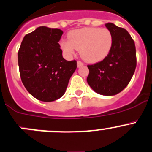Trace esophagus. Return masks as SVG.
Returning a JSON list of instances; mask_svg holds the SVG:
<instances>
[{
    "instance_id": "1",
    "label": "esophagus",
    "mask_w": 152,
    "mask_h": 152,
    "mask_svg": "<svg viewBox=\"0 0 152 152\" xmlns=\"http://www.w3.org/2000/svg\"><path fill=\"white\" fill-rule=\"evenodd\" d=\"M83 62H82V61H77V67H82V65H83Z\"/></svg>"
}]
</instances>
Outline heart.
Returning a JSON list of instances; mask_svg holds the SVG:
<instances>
[{"mask_svg": "<svg viewBox=\"0 0 152 152\" xmlns=\"http://www.w3.org/2000/svg\"><path fill=\"white\" fill-rule=\"evenodd\" d=\"M68 41H62L61 49L67 55H72L75 49L80 51L85 61L96 63L108 56L113 44L112 32L107 28L85 27L68 32Z\"/></svg>", "mask_w": 152, "mask_h": 152, "instance_id": "heart-1", "label": "heart"}]
</instances>
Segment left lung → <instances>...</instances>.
Masks as SVG:
<instances>
[{
	"instance_id": "8db88e82",
	"label": "left lung",
	"mask_w": 152,
	"mask_h": 152,
	"mask_svg": "<svg viewBox=\"0 0 152 152\" xmlns=\"http://www.w3.org/2000/svg\"><path fill=\"white\" fill-rule=\"evenodd\" d=\"M105 26L112 32L111 51L102 61L88 65L87 81L96 93L113 96L121 92L133 76L137 66L136 48L130 34L124 28L112 23Z\"/></svg>"
}]
</instances>
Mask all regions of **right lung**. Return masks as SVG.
Here are the masks:
<instances>
[{
	"label": "right lung",
	"mask_w": 152,
	"mask_h": 152,
	"mask_svg": "<svg viewBox=\"0 0 152 152\" xmlns=\"http://www.w3.org/2000/svg\"><path fill=\"white\" fill-rule=\"evenodd\" d=\"M62 30L39 26L24 36L18 53L20 79L28 92L43 102H53L65 93L77 67L76 60L62 57L58 42Z\"/></svg>",
	"instance_id": "add662e5"
}]
</instances>
